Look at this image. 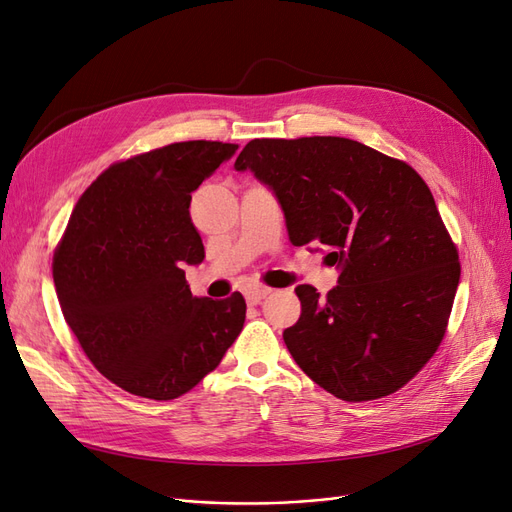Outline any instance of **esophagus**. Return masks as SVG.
Segmentation results:
<instances>
[{"mask_svg":"<svg viewBox=\"0 0 512 512\" xmlns=\"http://www.w3.org/2000/svg\"><path fill=\"white\" fill-rule=\"evenodd\" d=\"M271 292V288H267V286H250V288H245V301L250 303V305H258L262 299L267 297V294Z\"/></svg>","mask_w":512,"mask_h":512,"instance_id":"obj_1","label":"esophagus"}]
</instances>
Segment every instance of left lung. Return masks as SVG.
Masks as SVG:
<instances>
[{
	"label": "left lung",
	"instance_id": "obj_1",
	"mask_svg": "<svg viewBox=\"0 0 512 512\" xmlns=\"http://www.w3.org/2000/svg\"><path fill=\"white\" fill-rule=\"evenodd\" d=\"M282 205L292 245H320L339 280L294 288L292 359L324 391L369 401L410 382L438 350L459 254L427 183L406 162L342 136L254 138L235 162Z\"/></svg>",
	"mask_w": 512,
	"mask_h": 512
}]
</instances>
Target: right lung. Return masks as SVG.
<instances>
[{
    "instance_id": "add662e5",
    "label": "right lung",
    "mask_w": 512,
    "mask_h": 512,
    "mask_svg": "<svg viewBox=\"0 0 512 512\" xmlns=\"http://www.w3.org/2000/svg\"><path fill=\"white\" fill-rule=\"evenodd\" d=\"M237 149L188 141L117 162L70 215L53 258L57 299L87 359L123 391L188 393L243 329L241 292L192 297L183 271L205 260L192 192Z\"/></svg>"
}]
</instances>
